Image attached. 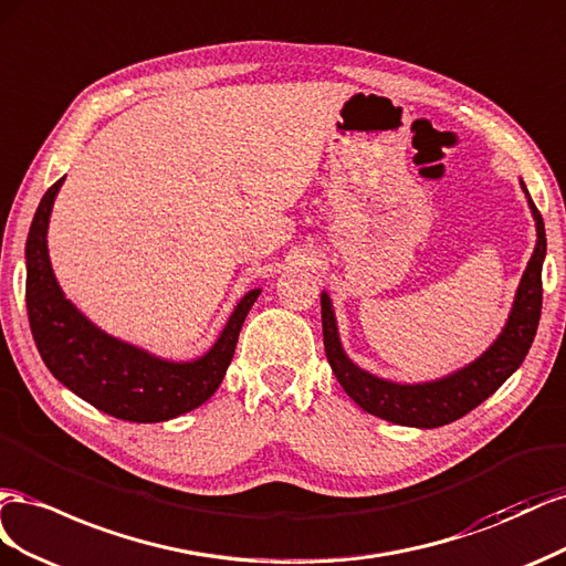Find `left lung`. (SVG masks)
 Returning a JSON list of instances; mask_svg holds the SVG:
<instances>
[{"mask_svg":"<svg viewBox=\"0 0 566 566\" xmlns=\"http://www.w3.org/2000/svg\"><path fill=\"white\" fill-rule=\"evenodd\" d=\"M528 206H531V213L536 218L538 241H536V251L526 265L520 292H516L514 308L507 325L503 334L497 336V342L483 353L479 360H474L470 367H464L460 373L450 375L446 379L408 386V384L384 381L363 373L360 367H355L344 355L342 344H338L329 296L322 294L319 298L322 336H325V353L332 365V373L336 375L338 384L344 386V391L358 402L365 412L377 415L386 419V422L402 424V427H422V429L443 427L448 422H455V419L464 417L476 406H481V402L489 396H493L514 369L524 363L531 344H534L538 319H541V308H543L541 270H543V258L547 247L545 224L531 197H528Z\"/></svg>","mask_w":566,"mask_h":566,"instance_id":"8db88e82","label":"left lung"}]
</instances>
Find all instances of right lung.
<instances>
[{
	"instance_id": "right-lung-1",
	"label": "right lung",
	"mask_w": 566,
	"mask_h": 566,
	"mask_svg": "<svg viewBox=\"0 0 566 566\" xmlns=\"http://www.w3.org/2000/svg\"><path fill=\"white\" fill-rule=\"evenodd\" d=\"M63 182L42 197L25 244V305L30 332L50 373L96 410L125 422H166L199 408L216 394L232 363L237 338L258 289L239 301L216 346L193 363L151 358L96 329L63 298L46 253V222Z\"/></svg>"
}]
</instances>
